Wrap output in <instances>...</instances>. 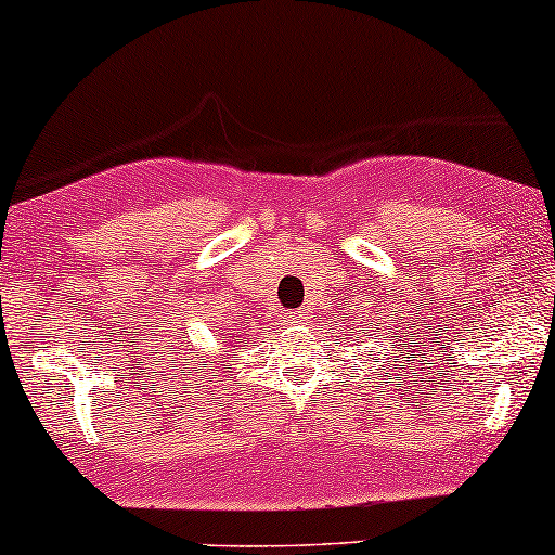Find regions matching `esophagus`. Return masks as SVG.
<instances>
[{
    "instance_id": "34e87169",
    "label": "esophagus",
    "mask_w": 555,
    "mask_h": 555,
    "mask_svg": "<svg viewBox=\"0 0 555 555\" xmlns=\"http://www.w3.org/2000/svg\"><path fill=\"white\" fill-rule=\"evenodd\" d=\"M286 325L297 328V325H302V315L299 312H286Z\"/></svg>"
}]
</instances>
